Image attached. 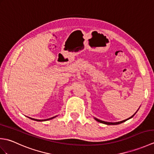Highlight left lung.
<instances>
[{
	"mask_svg": "<svg viewBox=\"0 0 154 154\" xmlns=\"http://www.w3.org/2000/svg\"><path fill=\"white\" fill-rule=\"evenodd\" d=\"M138 110H137V111H138ZM137 111H136V113L137 112ZM136 113H135L134 114H133V115H132L131 117H130L129 119H126V120H122V121H120V122H104V121L100 120H99V119H96V118H94V119H95V120L97 121V122H100V123H103V124H107V125H116V124H121V123H122V122H125V121H126V120H129L130 119H131V118H132L135 115Z\"/></svg>",
	"mask_w": 154,
	"mask_h": 154,
	"instance_id": "8db88e82",
	"label": "left lung"
}]
</instances>
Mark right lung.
I'll use <instances>...</instances> for the list:
<instances>
[{
	"instance_id": "obj_1",
	"label": "right lung",
	"mask_w": 154,
	"mask_h": 154,
	"mask_svg": "<svg viewBox=\"0 0 154 154\" xmlns=\"http://www.w3.org/2000/svg\"><path fill=\"white\" fill-rule=\"evenodd\" d=\"M57 116H54V117H52V118H50V119H45V120H38V119H32V118H30V117H28L29 119H32V120H35V121H39V122H41V121H46V120H51V119H54V118H55Z\"/></svg>"
}]
</instances>
